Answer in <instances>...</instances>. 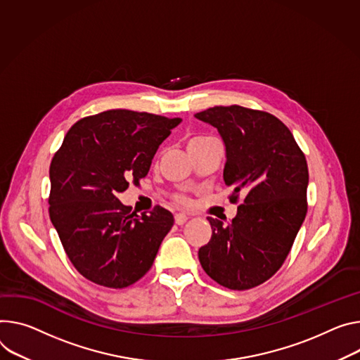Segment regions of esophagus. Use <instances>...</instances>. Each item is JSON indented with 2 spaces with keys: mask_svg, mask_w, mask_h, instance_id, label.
Listing matches in <instances>:
<instances>
[{
  "mask_svg": "<svg viewBox=\"0 0 360 360\" xmlns=\"http://www.w3.org/2000/svg\"><path fill=\"white\" fill-rule=\"evenodd\" d=\"M188 215L186 214H182V212H179V214H176L175 215V222L178 224V225H184L186 221H188Z\"/></svg>",
  "mask_w": 360,
  "mask_h": 360,
  "instance_id": "obj_1",
  "label": "esophagus"
}]
</instances>
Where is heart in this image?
<instances>
[{"label": "heart", "mask_w": 360, "mask_h": 360, "mask_svg": "<svg viewBox=\"0 0 360 360\" xmlns=\"http://www.w3.org/2000/svg\"><path fill=\"white\" fill-rule=\"evenodd\" d=\"M204 138H207V136H197V138H192V139L189 141V143H191V142H195V141L204 139ZM174 200H175L178 204H181V205H186V204H189V200H188V197H185V195H182V193H178V195H175Z\"/></svg>", "instance_id": "obj_1"}]
</instances>
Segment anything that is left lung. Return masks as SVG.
<instances>
[{"label":"left lung","mask_w":360,"mask_h":360,"mask_svg":"<svg viewBox=\"0 0 360 360\" xmlns=\"http://www.w3.org/2000/svg\"><path fill=\"white\" fill-rule=\"evenodd\" d=\"M195 117L218 129L230 200L243 204L228 225L208 217L212 236L198 251L205 273L231 290H248L283 266L307 212V160L276 116L238 105L215 106Z\"/></svg>","instance_id":"1"}]
</instances>
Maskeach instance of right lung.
<instances>
[{
  "mask_svg": "<svg viewBox=\"0 0 360 360\" xmlns=\"http://www.w3.org/2000/svg\"><path fill=\"white\" fill-rule=\"evenodd\" d=\"M179 123V117L113 109L80 119L64 136L50 163L49 214L84 278L123 288L152 267L174 215L160 205L136 215L116 195L139 185Z\"/></svg>",
  "mask_w": 360,
  "mask_h": 360,
  "instance_id": "right-lung-1",
  "label": "right lung"
}]
</instances>
